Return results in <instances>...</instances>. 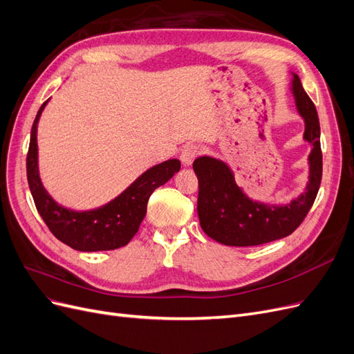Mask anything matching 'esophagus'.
Wrapping results in <instances>:
<instances>
[{
	"instance_id": "obj_1",
	"label": "esophagus",
	"mask_w": 354,
	"mask_h": 354,
	"mask_svg": "<svg viewBox=\"0 0 354 354\" xmlns=\"http://www.w3.org/2000/svg\"><path fill=\"white\" fill-rule=\"evenodd\" d=\"M199 152H201V147L198 145H194V143L186 145L183 147V151H181V155H180L181 164H183L185 167L192 165V162H194L195 158L199 155Z\"/></svg>"
}]
</instances>
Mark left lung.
Listing matches in <instances>:
<instances>
[{"label":"left lung","mask_w":354,"mask_h":354,"mask_svg":"<svg viewBox=\"0 0 354 354\" xmlns=\"http://www.w3.org/2000/svg\"><path fill=\"white\" fill-rule=\"evenodd\" d=\"M291 90L298 113L304 120V140L313 146L308 155L310 174L306 192L286 205L257 202L243 194L226 162L199 156L194 162L199 181L198 216L202 230L211 239L229 246H254L282 239L303 223L312 208L322 180L320 125L316 106L295 73Z\"/></svg>","instance_id":"8db88e82"}]
</instances>
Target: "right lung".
<instances>
[{"label":"right lung","instance_id":"right-lung-1","mask_svg":"<svg viewBox=\"0 0 354 354\" xmlns=\"http://www.w3.org/2000/svg\"><path fill=\"white\" fill-rule=\"evenodd\" d=\"M39 108L30 130L29 151L26 156V174L32 198L39 216L55 236L71 248L84 252L111 251L125 246L137 233L147 209V201L153 190L165 185L180 171L178 159H168L138 177L120 196L106 205L90 211H72L59 205L44 189L38 171L37 127L44 111Z\"/></svg>","mask_w":354,"mask_h":354}]
</instances>
